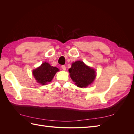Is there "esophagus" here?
Masks as SVG:
<instances>
[{"mask_svg": "<svg viewBox=\"0 0 134 134\" xmlns=\"http://www.w3.org/2000/svg\"><path fill=\"white\" fill-rule=\"evenodd\" d=\"M62 68L63 70H66V66L65 65H62Z\"/></svg>", "mask_w": 134, "mask_h": 134, "instance_id": "1", "label": "esophagus"}]
</instances>
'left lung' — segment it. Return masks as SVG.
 <instances>
[{"label": "left lung", "instance_id": "8db88e82", "mask_svg": "<svg viewBox=\"0 0 134 134\" xmlns=\"http://www.w3.org/2000/svg\"><path fill=\"white\" fill-rule=\"evenodd\" d=\"M69 71L72 81L80 88L88 86L94 81L96 76V71L81 61L72 63Z\"/></svg>", "mask_w": 134, "mask_h": 134}]
</instances>
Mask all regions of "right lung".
<instances>
[{
    "mask_svg": "<svg viewBox=\"0 0 134 134\" xmlns=\"http://www.w3.org/2000/svg\"><path fill=\"white\" fill-rule=\"evenodd\" d=\"M59 69L52 66L47 63H43L38 68L33 70V75L37 82L42 85L50 82Z\"/></svg>",
    "mask_w": 134,
    "mask_h": 134,
    "instance_id": "1",
    "label": "right lung"
}]
</instances>
